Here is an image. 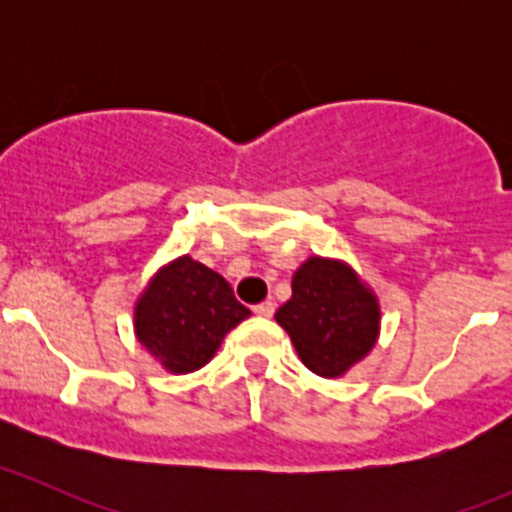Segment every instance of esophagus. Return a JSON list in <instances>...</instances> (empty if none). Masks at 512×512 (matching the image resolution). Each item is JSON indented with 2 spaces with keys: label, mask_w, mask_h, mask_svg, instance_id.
I'll list each match as a JSON object with an SVG mask.
<instances>
[{
  "label": "esophagus",
  "mask_w": 512,
  "mask_h": 512,
  "mask_svg": "<svg viewBox=\"0 0 512 512\" xmlns=\"http://www.w3.org/2000/svg\"><path fill=\"white\" fill-rule=\"evenodd\" d=\"M255 314H257V317L270 319L272 314H275V304H272V302H262V304H257V307H255Z\"/></svg>",
  "instance_id": "obj_1"
}]
</instances>
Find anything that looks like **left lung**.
I'll use <instances>...</instances> for the list:
<instances>
[{"label": "left lung", "mask_w": 512, "mask_h": 512, "mask_svg": "<svg viewBox=\"0 0 512 512\" xmlns=\"http://www.w3.org/2000/svg\"><path fill=\"white\" fill-rule=\"evenodd\" d=\"M299 359L324 379H337L371 352L379 337V302L349 265L309 257L292 277V297L277 309Z\"/></svg>", "instance_id": "8db88e82"}]
</instances>
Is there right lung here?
<instances>
[{
  "mask_svg": "<svg viewBox=\"0 0 512 512\" xmlns=\"http://www.w3.org/2000/svg\"><path fill=\"white\" fill-rule=\"evenodd\" d=\"M250 317L227 280L193 257L165 265L136 302V337L173 374L213 359L225 334Z\"/></svg>",
  "mask_w": 512,
  "mask_h": 512,
  "instance_id": "right-lung-1",
  "label": "right lung"
}]
</instances>
